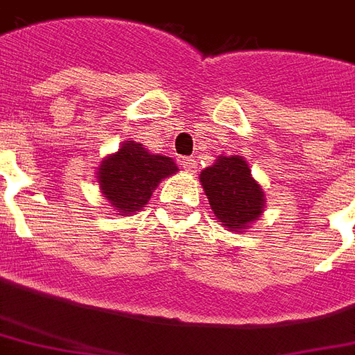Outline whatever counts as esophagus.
Wrapping results in <instances>:
<instances>
[{
	"instance_id": "1",
	"label": "esophagus",
	"mask_w": 355,
	"mask_h": 355,
	"mask_svg": "<svg viewBox=\"0 0 355 355\" xmlns=\"http://www.w3.org/2000/svg\"><path fill=\"white\" fill-rule=\"evenodd\" d=\"M180 166L184 167V169H188V171H193L196 169V159L193 158H182V162H180Z\"/></svg>"
}]
</instances>
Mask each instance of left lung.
I'll list each match as a JSON object with an SVG mask.
<instances>
[{
  "label": "left lung",
  "instance_id": "1",
  "mask_svg": "<svg viewBox=\"0 0 355 355\" xmlns=\"http://www.w3.org/2000/svg\"><path fill=\"white\" fill-rule=\"evenodd\" d=\"M201 182L216 218L231 231H242L259 220L264 191L240 156H220L201 173Z\"/></svg>",
  "mask_w": 355,
  "mask_h": 355
}]
</instances>
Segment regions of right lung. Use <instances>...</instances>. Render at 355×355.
I'll return each mask as SVG.
<instances>
[{"label":"right lung","instance_id":"1","mask_svg":"<svg viewBox=\"0 0 355 355\" xmlns=\"http://www.w3.org/2000/svg\"><path fill=\"white\" fill-rule=\"evenodd\" d=\"M177 171L171 158L150 154L139 143L126 141L119 153L100 164L98 182L105 199L123 216L139 212L159 180Z\"/></svg>","mask_w":355,"mask_h":355}]
</instances>
